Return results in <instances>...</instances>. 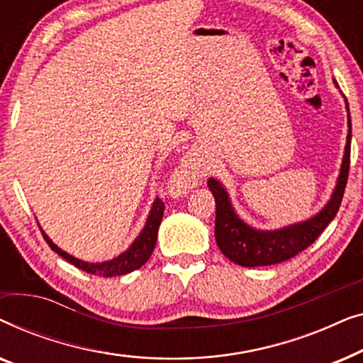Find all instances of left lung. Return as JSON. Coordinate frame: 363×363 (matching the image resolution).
<instances>
[{"label": "left lung", "instance_id": "obj_1", "mask_svg": "<svg viewBox=\"0 0 363 363\" xmlns=\"http://www.w3.org/2000/svg\"><path fill=\"white\" fill-rule=\"evenodd\" d=\"M347 111H349V104H347ZM350 140L352 123L349 116V135H347L344 162H342L340 175L330 201L327 203L319 215L304 223H299V225L282 228V230L257 231L242 223L233 210L230 198H228V193L221 186V183L210 178L208 188L211 190L216 203L215 238L223 255L240 266L256 267L287 261L299 255L301 251H304L306 247H309L325 230V226L334 220L340 208L347 178H349Z\"/></svg>", "mask_w": 363, "mask_h": 363}]
</instances>
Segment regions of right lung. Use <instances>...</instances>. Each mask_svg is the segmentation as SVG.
<instances>
[{"mask_svg":"<svg viewBox=\"0 0 363 363\" xmlns=\"http://www.w3.org/2000/svg\"><path fill=\"white\" fill-rule=\"evenodd\" d=\"M163 211H165V205H163V201L160 200V198H157V200L153 201V206H152L150 216H148V220H147V225L142 230L140 236L133 241V245L128 247L125 252H122L121 256H117L116 259L106 261V262H96V264H94V262L81 261V259H77V257L67 255L66 251H62L61 247H57L51 240H49L46 233H44L43 230H41V233H43L44 240H46V242L52 251H56L59 256H62L64 259L69 261L76 267H79V269L86 271V272H89V274H96V276H102V277L122 276V274H127V272L138 269V267H142L148 261V257L152 256L153 247H155V242H157L158 226H160L162 218H163Z\"/></svg>","mask_w":363,"mask_h":363,"instance_id":"1","label":"right lung"}]
</instances>
